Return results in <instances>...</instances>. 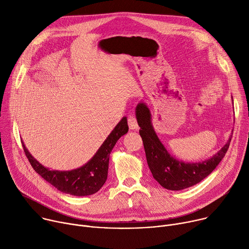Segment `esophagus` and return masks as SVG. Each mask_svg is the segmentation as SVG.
<instances>
[{
    "label": "esophagus",
    "mask_w": 249,
    "mask_h": 249,
    "mask_svg": "<svg viewBox=\"0 0 249 249\" xmlns=\"http://www.w3.org/2000/svg\"><path fill=\"white\" fill-rule=\"evenodd\" d=\"M128 125H129V128L131 130L138 129V122H137V119H136V116H135L134 112H130L128 114Z\"/></svg>",
    "instance_id": "obj_1"
}]
</instances>
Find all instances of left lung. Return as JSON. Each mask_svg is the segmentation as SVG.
Returning a JSON list of instances; mask_svg holds the SVG:
<instances>
[{
    "label": "left lung",
    "mask_w": 249,
    "mask_h": 249,
    "mask_svg": "<svg viewBox=\"0 0 249 249\" xmlns=\"http://www.w3.org/2000/svg\"><path fill=\"white\" fill-rule=\"evenodd\" d=\"M136 117L141 128L139 131L145 148L148 165L154 178L165 189L181 190L191 187L214 170L229 150L228 143L210 160L196 163H186L171 157L160 143L151 122V113L145 103H139Z\"/></svg>",
    "instance_id": "8db88e82"
}]
</instances>
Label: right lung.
<instances>
[{"mask_svg": "<svg viewBox=\"0 0 249 249\" xmlns=\"http://www.w3.org/2000/svg\"><path fill=\"white\" fill-rule=\"evenodd\" d=\"M129 130L127 118L123 117L93 158L84 166L71 171L49 170L40 164L27 151L22 143L23 151L31 166L42 178L63 193L74 196H88L96 193L107 179L109 155L119 138Z\"/></svg>", "mask_w": 249, "mask_h": 249, "instance_id": "right-lung-1", "label": "right lung"}]
</instances>
